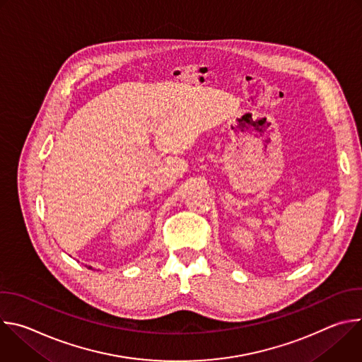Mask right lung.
I'll return each instance as SVG.
<instances>
[{
    "mask_svg": "<svg viewBox=\"0 0 362 362\" xmlns=\"http://www.w3.org/2000/svg\"><path fill=\"white\" fill-rule=\"evenodd\" d=\"M88 269H91V268H90V267H88Z\"/></svg>",
    "mask_w": 362,
    "mask_h": 362,
    "instance_id": "1",
    "label": "right lung"
}]
</instances>
